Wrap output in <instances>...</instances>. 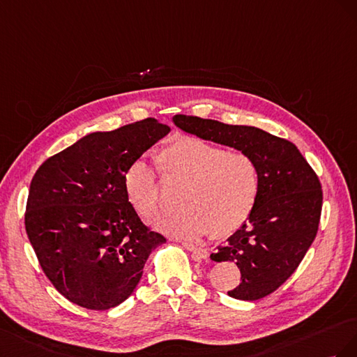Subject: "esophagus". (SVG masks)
I'll list each match as a JSON object with an SVG mask.
<instances>
[{"label":"esophagus","instance_id":"obj_1","mask_svg":"<svg viewBox=\"0 0 357 357\" xmlns=\"http://www.w3.org/2000/svg\"><path fill=\"white\" fill-rule=\"evenodd\" d=\"M182 245H184L188 251H191L192 254H195L197 259H208L209 257V251L206 248L197 247V245H195V243H191V242H182Z\"/></svg>","mask_w":357,"mask_h":357}]
</instances>
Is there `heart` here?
Listing matches in <instances>:
<instances>
[{"label":"heart","mask_w":357,"mask_h":357,"mask_svg":"<svg viewBox=\"0 0 357 357\" xmlns=\"http://www.w3.org/2000/svg\"><path fill=\"white\" fill-rule=\"evenodd\" d=\"M162 182L181 185V209L157 221V229L179 238L226 236L241 229L257 206L261 192L259 161L248 152L227 151L199 137L170 140L155 155ZM126 196L142 218H155L165 206L161 182L145 161L124 175Z\"/></svg>","instance_id":"obj_1"}]
</instances>
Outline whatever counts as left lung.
<instances>
[{"instance_id": "left-lung-1", "label": "left lung", "mask_w": 357, "mask_h": 357, "mask_svg": "<svg viewBox=\"0 0 357 357\" xmlns=\"http://www.w3.org/2000/svg\"><path fill=\"white\" fill-rule=\"evenodd\" d=\"M176 127L200 139L248 152L259 161L261 192L248 221L211 254L213 261H235L241 301L268 296L286 282L317 235L323 205L319 176L291 142L248 126H229L176 115Z\"/></svg>"}]
</instances>
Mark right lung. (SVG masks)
<instances>
[{"label":"right lung","mask_w":357,"mask_h":357,"mask_svg":"<svg viewBox=\"0 0 357 357\" xmlns=\"http://www.w3.org/2000/svg\"><path fill=\"white\" fill-rule=\"evenodd\" d=\"M169 131L154 118L97 131L36 172L26 235L45 275L70 302L96 311L116 307L136 289L151 251L166 242L131 208L124 175Z\"/></svg>","instance_id":"add662e5"}]
</instances>
